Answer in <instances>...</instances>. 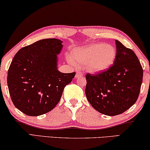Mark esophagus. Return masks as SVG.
I'll use <instances>...</instances> for the list:
<instances>
[{
	"mask_svg": "<svg viewBox=\"0 0 150 150\" xmlns=\"http://www.w3.org/2000/svg\"><path fill=\"white\" fill-rule=\"evenodd\" d=\"M81 76H83V73L81 72H77L75 75V78L80 77H81Z\"/></svg>",
	"mask_w": 150,
	"mask_h": 150,
	"instance_id": "34e87169",
	"label": "esophagus"
}]
</instances>
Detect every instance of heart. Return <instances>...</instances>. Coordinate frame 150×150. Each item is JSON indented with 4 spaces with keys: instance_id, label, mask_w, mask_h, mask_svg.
Masks as SVG:
<instances>
[{
    "instance_id": "obj_1",
    "label": "heart",
    "mask_w": 150,
    "mask_h": 150,
    "mask_svg": "<svg viewBox=\"0 0 150 150\" xmlns=\"http://www.w3.org/2000/svg\"><path fill=\"white\" fill-rule=\"evenodd\" d=\"M72 57H67L72 64L83 66L93 74L103 73L110 69L115 61L117 50L110 44L93 43L77 47L71 52Z\"/></svg>"
}]
</instances>
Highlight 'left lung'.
Wrapping results in <instances>:
<instances>
[{
  "mask_svg": "<svg viewBox=\"0 0 150 150\" xmlns=\"http://www.w3.org/2000/svg\"><path fill=\"white\" fill-rule=\"evenodd\" d=\"M117 57L108 70L96 75H86L85 93L95 110L107 116L123 113L139 96L143 69L135 52L116 40Z\"/></svg>",
  "mask_w": 150,
  "mask_h": 150,
  "instance_id": "1",
  "label": "left lung"
}]
</instances>
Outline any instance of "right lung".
Wrapping results in <instances>:
<instances>
[{
  "mask_svg": "<svg viewBox=\"0 0 150 150\" xmlns=\"http://www.w3.org/2000/svg\"><path fill=\"white\" fill-rule=\"evenodd\" d=\"M61 40L50 38L23 47L15 55L8 71L7 85L13 103L22 112L36 117L52 110L75 73L58 70Z\"/></svg>",
  "mask_w": 150,
  "mask_h": 150,
  "instance_id": "1",
  "label": "right lung"
}]
</instances>
